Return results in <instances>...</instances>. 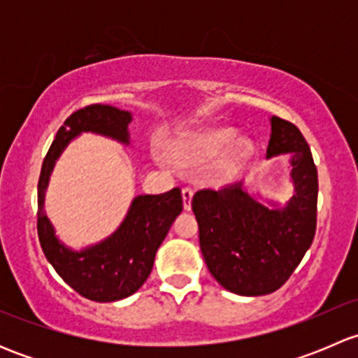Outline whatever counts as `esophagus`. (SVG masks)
Instances as JSON below:
<instances>
[{"instance_id": "obj_1", "label": "esophagus", "mask_w": 358, "mask_h": 358, "mask_svg": "<svg viewBox=\"0 0 358 358\" xmlns=\"http://www.w3.org/2000/svg\"><path fill=\"white\" fill-rule=\"evenodd\" d=\"M192 189H189V187H185V189L182 190V197H183V208H185V211H190L192 209Z\"/></svg>"}]
</instances>
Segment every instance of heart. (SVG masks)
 <instances>
[{
    "mask_svg": "<svg viewBox=\"0 0 358 358\" xmlns=\"http://www.w3.org/2000/svg\"><path fill=\"white\" fill-rule=\"evenodd\" d=\"M175 154L176 159L192 166L206 164L218 157L213 171L216 178L227 182L234 178L241 166L251 157L252 142L244 136L236 138L232 128H211L197 135L182 149H176Z\"/></svg>",
    "mask_w": 358,
    "mask_h": 358,
    "instance_id": "obj_1",
    "label": "heart"
}]
</instances>
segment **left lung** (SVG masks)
I'll list each match as a JSON object with an SVG mask.
<instances>
[{"mask_svg": "<svg viewBox=\"0 0 358 358\" xmlns=\"http://www.w3.org/2000/svg\"><path fill=\"white\" fill-rule=\"evenodd\" d=\"M266 159L289 156L292 192L284 204L244 182L199 190L192 209L204 262L216 282L241 296L277 291L312 246L317 225V168L301 131L272 115Z\"/></svg>", "mask_w": 358, "mask_h": 358, "instance_id": "1", "label": "left lung"}]
</instances>
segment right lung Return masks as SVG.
<instances>
[{"label": "right lung", "instance_id": "obj_1", "mask_svg": "<svg viewBox=\"0 0 358 358\" xmlns=\"http://www.w3.org/2000/svg\"><path fill=\"white\" fill-rule=\"evenodd\" d=\"M133 114L112 106H90L69 115L57 131L43 161L38 183V236L46 259L55 272L85 298L99 303L128 298L143 286L152 272L159 246L173 222L182 213V190L133 197L128 213L117 229L95 244L72 249L57 236L45 209L50 176L69 143L83 133L107 136L122 145H131L129 122Z\"/></svg>", "mask_w": 358, "mask_h": 358}]
</instances>
